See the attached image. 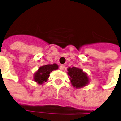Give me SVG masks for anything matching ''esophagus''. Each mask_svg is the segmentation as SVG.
Here are the masks:
<instances>
[{"label":"esophagus","mask_w":121,"mask_h":121,"mask_svg":"<svg viewBox=\"0 0 121 121\" xmlns=\"http://www.w3.org/2000/svg\"><path fill=\"white\" fill-rule=\"evenodd\" d=\"M65 65H61L60 66V69L61 70H63L65 69Z\"/></svg>","instance_id":"obj_1"}]
</instances>
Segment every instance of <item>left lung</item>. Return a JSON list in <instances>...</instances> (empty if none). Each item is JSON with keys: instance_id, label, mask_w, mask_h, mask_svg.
<instances>
[{"instance_id": "8db88e82", "label": "left lung", "mask_w": 121, "mask_h": 121, "mask_svg": "<svg viewBox=\"0 0 121 121\" xmlns=\"http://www.w3.org/2000/svg\"><path fill=\"white\" fill-rule=\"evenodd\" d=\"M68 70V76L70 77L71 83L76 88H80L86 86L89 82L88 77L86 73L79 68L72 67L69 68Z\"/></svg>"}]
</instances>
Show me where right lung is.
Instances as JSON below:
<instances>
[{"label": "right lung", "instance_id": "add662e5", "mask_svg": "<svg viewBox=\"0 0 121 121\" xmlns=\"http://www.w3.org/2000/svg\"><path fill=\"white\" fill-rule=\"evenodd\" d=\"M58 68V66L56 63L41 66L34 75V80L38 84H43L48 80L49 77V73L53 70H57Z\"/></svg>", "mask_w": 121, "mask_h": 121}]
</instances>
